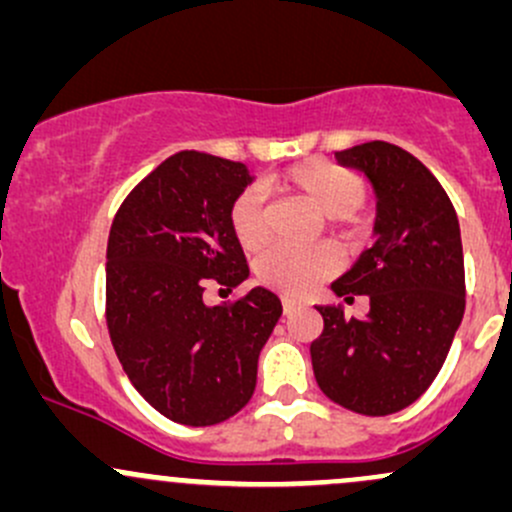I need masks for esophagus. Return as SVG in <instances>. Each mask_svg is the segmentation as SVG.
Listing matches in <instances>:
<instances>
[{
	"label": "esophagus",
	"instance_id": "1",
	"mask_svg": "<svg viewBox=\"0 0 512 512\" xmlns=\"http://www.w3.org/2000/svg\"><path fill=\"white\" fill-rule=\"evenodd\" d=\"M280 302H283V312L288 315V312H293L295 307H298V302H295L293 298H280Z\"/></svg>",
	"mask_w": 512,
	"mask_h": 512
}]
</instances>
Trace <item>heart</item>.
<instances>
[{"label":"heart","mask_w":512,"mask_h":512,"mask_svg":"<svg viewBox=\"0 0 512 512\" xmlns=\"http://www.w3.org/2000/svg\"><path fill=\"white\" fill-rule=\"evenodd\" d=\"M273 185L310 202L322 217H349L364 205L366 185L359 175L329 161H307L283 170L273 178ZM229 227L236 244L244 251H254L263 241L261 192L249 188L234 197L229 207ZM337 258L327 246L315 249H285L273 246L256 258V278L268 288L285 295H305L320 280L332 276Z\"/></svg>","instance_id":"obj_1"}]
</instances>
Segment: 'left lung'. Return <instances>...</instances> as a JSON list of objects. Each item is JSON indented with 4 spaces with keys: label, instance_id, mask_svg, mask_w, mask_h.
I'll use <instances>...</instances> for the list:
<instances>
[{
    "label": "left lung",
    "instance_id": "obj_1",
    "mask_svg": "<svg viewBox=\"0 0 512 512\" xmlns=\"http://www.w3.org/2000/svg\"><path fill=\"white\" fill-rule=\"evenodd\" d=\"M376 192V244L332 283L344 302L368 298L364 320L317 305L310 344L317 386L329 400L381 417L415 403L434 381L464 317L459 219L439 180L400 146L368 141L334 153Z\"/></svg>",
    "mask_w": 512,
    "mask_h": 512
}]
</instances>
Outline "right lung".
I'll return each mask as SVG.
<instances>
[{
  "label": "right lung",
  "instance_id": "add662e5",
  "mask_svg": "<svg viewBox=\"0 0 512 512\" xmlns=\"http://www.w3.org/2000/svg\"><path fill=\"white\" fill-rule=\"evenodd\" d=\"M251 180L244 163L180 151L129 192L109 229L112 346L141 398L180 425H217L249 403L283 312L261 285L234 305L202 300L207 283L249 278L229 207Z\"/></svg>",
  "mask_w": 512,
  "mask_h": 512
}]
</instances>
